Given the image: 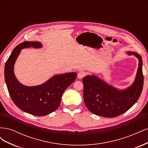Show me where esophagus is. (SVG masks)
Wrapping results in <instances>:
<instances>
[{
    "label": "esophagus",
    "instance_id": "34e87169",
    "mask_svg": "<svg viewBox=\"0 0 148 148\" xmlns=\"http://www.w3.org/2000/svg\"><path fill=\"white\" fill-rule=\"evenodd\" d=\"M86 75V73L85 72V71H80L78 72V78L81 79V78H83V77H84Z\"/></svg>",
    "mask_w": 148,
    "mask_h": 148
}]
</instances>
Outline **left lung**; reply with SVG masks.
Returning <instances> with one entry per match:
<instances>
[{
	"label": "left lung",
	"instance_id": "obj_1",
	"mask_svg": "<svg viewBox=\"0 0 148 148\" xmlns=\"http://www.w3.org/2000/svg\"><path fill=\"white\" fill-rule=\"evenodd\" d=\"M128 53L138 58L139 65L135 82L125 90L119 91L95 75L83 78L84 104L92 113L104 117H116L130 109L139 99L144 83L142 58L136 52Z\"/></svg>",
	"mask_w": 148,
	"mask_h": 148
}]
</instances>
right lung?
<instances>
[{
	"mask_svg": "<svg viewBox=\"0 0 148 148\" xmlns=\"http://www.w3.org/2000/svg\"><path fill=\"white\" fill-rule=\"evenodd\" d=\"M41 46L39 42H21L13 49L4 69L5 83L13 102L20 110L36 116H44L56 110L60 106L62 94L77 76L76 73L55 75L37 86H26L20 83L13 73V65L21 49Z\"/></svg>",
	"mask_w": 148,
	"mask_h": 148,
	"instance_id": "1",
	"label": "right lung"
}]
</instances>
